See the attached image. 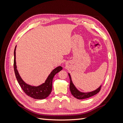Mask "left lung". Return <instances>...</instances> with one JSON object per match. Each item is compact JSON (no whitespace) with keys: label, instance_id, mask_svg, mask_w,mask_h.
<instances>
[{"label":"left lung","instance_id":"8db88e82","mask_svg":"<svg viewBox=\"0 0 123 123\" xmlns=\"http://www.w3.org/2000/svg\"><path fill=\"white\" fill-rule=\"evenodd\" d=\"M68 75H69V76L70 78V90L71 93V94H72V95L74 96V97L76 98L77 99H83L91 97V96L96 94L98 93L99 92L102 85H100L98 89H96V90L91 91V92H81V91H79L73 84V83L72 82V80L71 77L70 73H68Z\"/></svg>","mask_w":123,"mask_h":123}]
</instances>
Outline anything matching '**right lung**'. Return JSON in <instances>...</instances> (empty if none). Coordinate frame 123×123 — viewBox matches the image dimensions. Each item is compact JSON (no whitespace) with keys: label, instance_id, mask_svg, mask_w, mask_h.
I'll list each match as a JSON object with an SVG mask.
<instances>
[{"label":"right lung","instance_id":"1","mask_svg":"<svg viewBox=\"0 0 123 123\" xmlns=\"http://www.w3.org/2000/svg\"><path fill=\"white\" fill-rule=\"evenodd\" d=\"M16 48H15L14 54V69L16 79L22 89L25 93L30 97L36 99H43L47 98L50 95L52 90V80L54 76L56 73L62 69L61 66H58L52 71L50 74L48 76L47 79L44 83L38 86H32L25 83L21 79L18 70L17 69L16 62Z\"/></svg>","mask_w":123,"mask_h":123}]
</instances>
